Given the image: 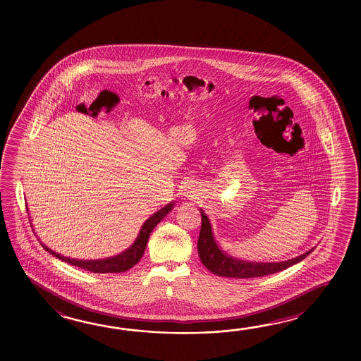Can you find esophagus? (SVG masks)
Listing matches in <instances>:
<instances>
[{"instance_id": "34e87169", "label": "esophagus", "mask_w": 361, "mask_h": 361, "mask_svg": "<svg viewBox=\"0 0 361 361\" xmlns=\"http://www.w3.org/2000/svg\"><path fill=\"white\" fill-rule=\"evenodd\" d=\"M184 196H187V197H192L193 195H192V191L184 192Z\"/></svg>"}]
</instances>
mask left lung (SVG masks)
<instances>
[{
    "mask_svg": "<svg viewBox=\"0 0 361 361\" xmlns=\"http://www.w3.org/2000/svg\"><path fill=\"white\" fill-rule=\"evenodd\" d=\"M201 213V230H200L197 250L202 264L214 275L233 279H252V277L266 276L276 274L283 269L290 267L303 261L314 249H310L306 253L300 254L295 258L284 262H249L243 261L232 257L231 254L223 252L215 241L214 232L212 228L210 219L205 212L200 209Z\"/></svg>",
    "mask_w": 361,
    "mask_h": 361,
    "instance_id": "8db88e82",
    "label": "left lung"
}]
</instances>
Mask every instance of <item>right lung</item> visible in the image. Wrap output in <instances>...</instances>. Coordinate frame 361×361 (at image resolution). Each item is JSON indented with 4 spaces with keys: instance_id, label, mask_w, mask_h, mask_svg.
<instances>
[{
    "instance_id": "1",
    "label": "right lung",
    "mask_w": 361,
    "mask_h": 361,
    "mask_svg": "<svg viewBox=\"0 0 361 361\" xmlns=\"http://www.w3.org/2000/svg\"><path fill=\"white\" fill-rule=\"evenodd\" d=\"M173 207H174V202L171 201L170 204L165 205L160 210H157L154 214L151 215L146 222L143 223V226L140 227V231H139L135 241L126 250H123L121 253L114 255V257H108V258H103V259H90V261L89 259H75V258H69V257H64L61 254L56 253L54 250H51L49 246L45 245L44 243H41V245L47 252H49L51 255H54L55 258L67 262L69 264L76 266L80 269H87L90 272H94V274L125 272L140 261V258L143 257L145 250H146L147 243H148L151 232L166 215L169 214L170 212L173 210Z\"/></svg>"
}]
</instances>
